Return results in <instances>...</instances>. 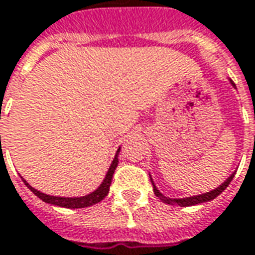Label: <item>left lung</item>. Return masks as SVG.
Masks as SVG:
<instances>
[{
  "mask_svg": "<svg viewBox=\"0 0 255 255\" xmlns=\"http://www.w3.org/2000/svg\"><path fill=\"white\" fill-rule=\"evenodd\" d=\"M233 84V83H232ZM235 85V84H233ZM235 177V174H232L229 178L220 185L216 189H213L211 192H206V194H203V195H198V196H191V198H184V199H170V198H167V196L161 195L160 192H158V189L155 188V185L153 184V181H151V184H153V191H154L155 196H158L160 198V201H163L164 203H168V205H179V206H192V205H198V203H202V202H208V201H212V199H215L216 196L222 194L225 189L227 188V185L232 182V179Z\"/></svg>",
  "mask_w": 255,
  "mask_h": 255,
  "instance_id": "8db88e82",
  "label": "left lung"
}]
</instances>
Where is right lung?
Instances as JSON below:
<instances>
[{"mask_svg":"<svg viewBox=\"0 0 255 255\" xmlns=\"http://www.w3.org/2000/svg\"><path fill=\"white\" fill-rule=\"evenodd\" d=\"M119 153V150H118ZM118 154L115 155L114 161H112V165L109 167V171H108L107 177L104 179V182L101 184V187L94 191L92 194L87 196H81V198H60V196H50L46 195V194H42L39 191H36L35 188H32L29 185L26 181H23L26 184V187L35 194L37 198H40L43 202L52 203V205H57V206H61V208H70V209H78V208H87V206H92L95 203L101 202L105 196L108 195L109 192V187H111V182H112V177H114V172L116 170V165H118Z\"/></svg>","mask_w":255,"mask_h":255,"instance_id":"obj_1","label":"right lung"}]
</instances>
